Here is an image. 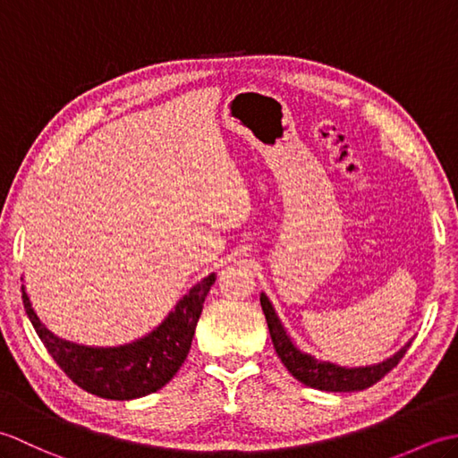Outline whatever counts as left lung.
<instances>
[{
    "label": "left lung",
    "instance_id": "obj_1",
    "mask_svg": "<svg viewBox=\"0 0 458 458\" xmlns=\"http://www.w3.org/2000/svg\"><path fill=\"white\" fill-rule=\"evenodd\" d=\"M261 309H264V315L269 327L271 343L281 362L289 369V374L301 384L309 387H315V390L323 392H360L366 390V387L374 386L379 382L390 369L397 366V362L405 356L407 348L411 346V340H407L405 346H402L397 352L390 358H386L384 362L369 364V366H340L335 362H328V360H318L317 356L301 350L295 340L291 338L287 328L281 323V318L276 313V307L271 305V301L266 293L259 295Z\"/></svg>",
    "mask_w": 458,
    "mask_h": 458
}]
</instances>
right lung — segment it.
I'll list each match as a JSON object with an SVG mask.
<instances>
[{
	"mask_svg": "<svg viewBox=\"0 0 458 458\" xmlns=\"http://www.w3.org/2000/svg\"><path fill=\"white\" fill-rule=\"evenodd\" d=\"M216 274L202 277L182 295L169 315L151 333L120 346H86L48 330L31 305L25 285L23 305L27 317L43 340L48 354L82 390L104 400L130 402L161 390L179 372L202 313V303Z\"/></svg>",
	"mask_w": 458,
	"mask_h": 458,
	"instance_id": "right-lung-1",
	"label": "right lung"
}]
</instances>
